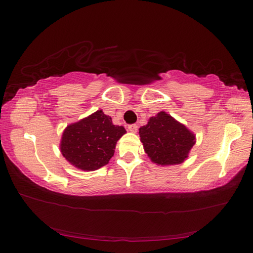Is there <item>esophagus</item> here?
<instances>
[{
  "instance_id": "esophagus-1",
  "label": "esophagus",
  "mask_w": 253,
  "mask_h": 253,
  "mask_svg": "<svg viewBox=\"0 0 253 253\" xmlns=\"http://www.w3.org/2000/svg\"><path fill=\"white\" fill-rule=\"evenodd\" d=\"M128 129H129V131L131 132H136L138 130V126H137L136 124H131V125H128Z\"/></svg>"
}]
</instances>
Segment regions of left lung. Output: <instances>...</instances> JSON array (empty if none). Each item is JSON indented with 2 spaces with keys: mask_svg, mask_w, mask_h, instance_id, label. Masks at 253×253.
<instances>
[{
  "mask_svg": "<svg viewBox=\"0 0 253 253\" xmlns=\"http://www.w3.org/2000/svg\"><path fill=\"white\" fill-rule=\"evenodd\" d=\"M139 136L145 152L160 165L181 164L195 144V136L164 111L149 118Z\"/></svg>",
  "mask_w": 253,
  "mask_h": 253,
  "instance_id": "left-lung-1",
  "label": "left lung"
}]
</instances>
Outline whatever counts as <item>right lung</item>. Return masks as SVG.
Listing matches in <instances>:
<instances>
[{
  "instance_id": "1",
  "label": "right lung",
  "mask_w": 253,
  "mask_h": 253,
  "mask_svg": "<svg viewBox=\"0 0 253 253\" xmlns=\"http://www.w3.org/2000/svg\"><path fill=\"white\" fill-rule=\"evenodd\" d=\"M102 110L68 126L62 134L61 149L66 160L84 170H95L108 164L117 140L125 134Z\"/></svg>"
}]
</instances>
